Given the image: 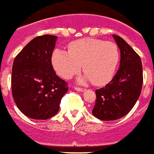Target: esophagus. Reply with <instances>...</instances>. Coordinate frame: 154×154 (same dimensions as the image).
Here are the masks:
<instances>
[{
	"instance_id": "34e87169",
	"label": "esophagus",
	"mask_w": 154,
	"mask_h": 154,
	"mask_svg": "<svg viewBox=\"0 0 154 154\" xmlns=\"http://www.w3.org/2000/svg\"><path fill=\"white\" fill-rule=\"evenodd\" d=\"M75 90H77V91H79V92H83L85 89H82V88H79V87H75Z\"/></svg>"
}]
</instances>
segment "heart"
<instances>
[{"label":"heart","instance_id":"1","mask_svg":"<svg viewBox=\"0 0 154 154\" xmlns=\"http://www.w3.org/2000/svg\"><path fill=\"white\" fill-rule=\"evenodd\" d=\"M118 45L112 41L86 38L74 41L69 45V52L57 49L52 55L55 71L64 79H70L82 68L85 75L79 83L92 80L95 85H103L114 77L119 62Z\"/></svg>","mask_w":154,"mask_h":154}]
</instances>
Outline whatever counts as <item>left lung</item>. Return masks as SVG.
<instances>
[{
	"instance_id": "8db88e82",
	"label": "left lung",
	"mask_w": 154,
	"mask_h": 154,
	"mask_svg": "<svg viewBox=\"0 0 154 154\" xmlns=\"http://www.w3.org/2000/svg\"><path fill=\"white\" fill-rule=\"evenodd\" d=\"M120 51L119 69L106 85L96 89V101L92 110L94 117L112 121L124 117L140 96L143 85L141 59L121 37L113 35Z\"/></svg>"
}]
</instances>
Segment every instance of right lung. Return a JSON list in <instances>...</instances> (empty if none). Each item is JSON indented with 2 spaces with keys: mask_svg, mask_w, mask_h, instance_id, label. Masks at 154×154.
Segmentation results:
<instances>
[{
  "mask_svg": "<svg viewBox=\"0 0 154 154\" xmlns=\"http://www.w3.org/2000/svg\"><path fill=\"white\" fill-rule=\"evenodd\" d=\"M57 36H37L14 60L11 90L16 106L27 117L47 119L57 114L61 99L68 91L51 64Z\"/></svg>",
  "mask_w": 154,
  "mask_h": 154,
  "instance_id": "right-lung-1",
  "label": "right lung"
}]
</instances>
